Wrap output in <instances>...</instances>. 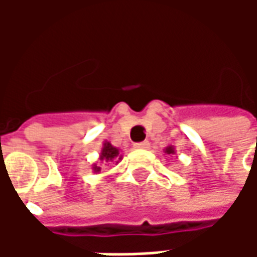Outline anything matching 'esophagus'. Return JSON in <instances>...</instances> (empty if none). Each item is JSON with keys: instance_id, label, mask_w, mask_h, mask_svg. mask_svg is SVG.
<instances>
[{"instance_id": "1", "label": "esophagus", "mask_w": 257, "mask_h": 257, "mask_svg": "<svg viewBox=\"0 0 257 257\" xmlns=\"http://www.w3.org/2000/svg\"><path fill=\"white\" fill-rule=\"evenodd\" d=\"M150 147V143L145 140V142H140V143H135V149H142V150H146Z\"/></svg>"}]
</instances>
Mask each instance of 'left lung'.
<instances>
[{
  "label": "left lung",
  "mask_w": 257,
  "mask_h": 257,
  "mask_svg": "<svg viewBox=\"0 0 257 257\" xmlns=\"http://www.w3.org/2000/svg\"><path fill=\"white\" fill-rule=\"evenodd\" d=\"M164 153H165V154H169V156H172V154H176L175 146H172V145L167 146V147L164 149Z\"/></svg>",
  "instance_id": "1"
}]
</instances>
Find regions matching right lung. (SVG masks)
<instances>
[{
    "mask_svg": "<svg viewBox=\"0 0 257 257\" xmlns=\"http://www.w3.org/2000/svg\"><path fill=\"white\" fill-rule=\"evenodd\" d=\"M121 160H122V156L119 154V149L115 147V146H112L110 142H107L106 140V142L103 143L100 154H99V164H97V162H93V164H92V172H100V164H106V162H115V164H118Z\"/></svg>",
    "mask_w": 257,
    "mask_h": 257,
    "instance_id": "1",
    "label": "right lung"
}]
</instances>
